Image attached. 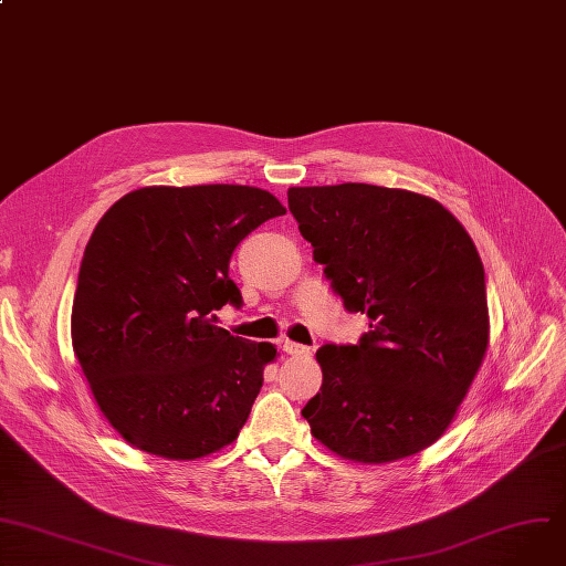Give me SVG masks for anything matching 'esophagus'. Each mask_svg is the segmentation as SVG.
I'll return each mask as SVG.
<instances>
[{
  "label": "esophagus",
  "mask_w": 566,
  "mask_h": 566,
  "mask_svg": "<svg viewBox=\"0 0 566 566\" xmlns=\"http://www.w3.org/2000/svg\"><path fill=\"white\" fill-rule=\"evenodd\" d=\"M283 352L287 356H311L313 354L311 346H303V344H296V342H290V339L283 342Z\"/></svg>",
  "instance_id": "obj_1"
}]
</instances>
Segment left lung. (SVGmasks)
<instances>
[{
    "label": "left lung",
    "instance_id": "obj_1",
    "mask_svg": "<svg viewBox=\"0 0 566 566\" xmlns=\"http://www.w3.org/2000/svg\"><path fill=\"white\" fill-rule=\"evenodd\" d=\"M287 206L349 313L358 344L317 352L315 440L365 464L438 442L490 344L485 270L464 227L426 195L369 184L290 188Z\"/></svg>",
    "mask_w": 566,
    "mask_h": 566
}]
</instances>
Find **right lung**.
Instances as JSON below:
<instances>
[{"instance_id": "1", "label": "right lung", "mask_w": 566, "mask_h": 566, "mask_svg": "<svg viewBox=\"0 0 566 566\" xmlns=\"http://www.w3.org/2000/svg\"><path fill=\"white\" fill-rule=\"evenodd\" d=\"M279 214L281 201L251 186H149L95 227L72 346L99 410L132 447L197 460L240 434L276 349L214 326V311L240 308L231 255Z\"/></svg>"}]
</instances>
